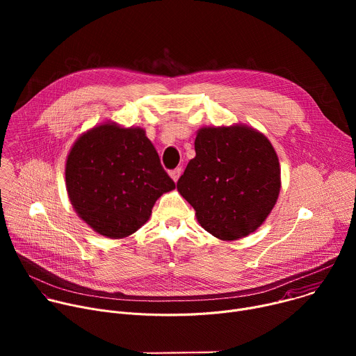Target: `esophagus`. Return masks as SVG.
<instances>
[{
  "label": "esophagus",
  "mask_w": 356,
  "mask_h": 356,
  "mask_svg": "<svg viewBox=\"0 0 356 356\" xmlns=\"http://www.w3.org/2000/svg\"><path fill=\"white\" fill-rule=\"evenodd\" d=\"M180 176H181V168H176L175 170L170 172V177H172L175 181H177Z\"/></svg>",
  "instance_id": "esophagus-1"
}]
</instances>
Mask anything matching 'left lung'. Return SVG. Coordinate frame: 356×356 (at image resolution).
I'll return each mask as SVG.
<instances>
[{
	"label": "left lung",
	"mask_w": 356,
	"mask_h": 356,
	"mask_svg": "<svg viewBox=\"0 0 356 356\" xmlns=\"http://www.w3.org/2000/svg\"><path fill=\"white\" fill-rule=\"evenodd\" d=\"M177 181L200 225L222 241L257 231L276 204L280 166L269 139L246 125L206 127Z\"/></svg>",
	"instance_id": "obj_1"
}]
</instances>
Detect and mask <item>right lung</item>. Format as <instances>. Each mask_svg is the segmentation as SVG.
<instances>
[{"mask_svg": "<svg viewBox=\"0 0 356 356\" xmlns=\"http://www.w3.org/2000/svg\"><path fill=\"white\" fill-rule=\"evenodd\" d=\"M66 188L79 217L120 239L138 231L176 184L142 128L106 122L83 134L66 161Z\"/></svg>", "mask_w": 356, "mask_h": 356, "instance_id": "1", "label": "right lung"}]
</instances>
